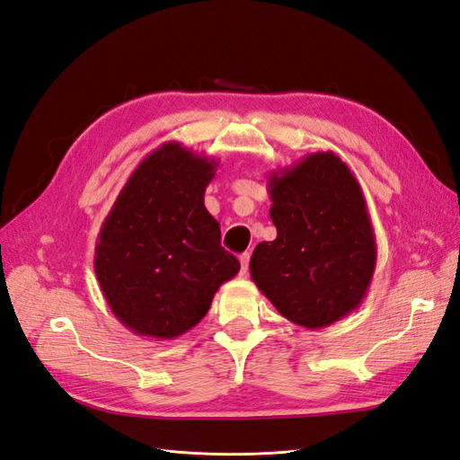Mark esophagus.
I'll return each instance as SVG.
<instances>
[{"mask_svg":"<svg viewBox=\"0 0 460 460\" xmlns=\"http://www.w3.org/2000/svg\"><path fill=\"white\" fill-rule=\"evenodd\" d=\"M249 259H252V253H243L240 255V262H242V274L247 272V267H249Z\"/></svg>","mask_w":460,"mask_h":460,"instance_id":"esophagus-1","label":"esophagus"}]
</instances>
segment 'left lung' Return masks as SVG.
I'll use <instances>...</instances> for the list:
<instances>
[{"mask_svg":"<svg viewBox=\"0 0 460 460\" xmlns=\"http://www.w3.org/2000/svg\"><path fill=\"white\" fill-rule=\"evenodd\" d=\"M274 242H261L249 270L289 323L326 328L353 313L370 288L376 238L357 178L333 151L270 172Z\"/></svg>","mask_w":460,"mask_h":460,"instance_id":"obj_1","label":"left lung"}]
</instances>
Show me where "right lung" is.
I'll return each mask as SVG.
<instances>
[{
  "label": "right lung",
  "mask_w": 460,
  "mask_h": 460,
  "mask_svg": "<svg viewBox=\"0 0 460 460\" xmlns=\"http://www.w3.org/2000/svg\"><path fill=\"white\" fill-rule=\"evenodd\" d=\"M218 161L166 142L136 166L103 220L93 269L111 313L137 336L174 340L240 272L205 208Z\"/></svg>",
  "instance_id": "1"
}]
</instances>
